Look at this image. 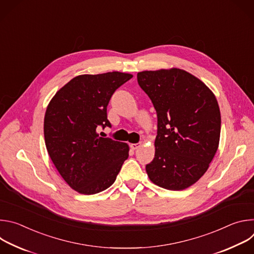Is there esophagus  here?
I'll use <instances>...</instances> for the list:
<instances>
[{
  "instance_id": "esophagus-1",
  "label": "esophagus",
  "mask_w": 254,
  "mask_h": 254,
  "mask_svg": "<svg viewBox=\"0 0 254 254\" xmlns=\"http://www.w3.org/2000/svg\"><path fill=\"white\" fill-rule=\"evenodd\" d=\"M139 146H140V143H130L131 150H136L139 148Z\"/></svg>"
}]
</instances>
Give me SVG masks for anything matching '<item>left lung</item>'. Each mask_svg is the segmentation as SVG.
<instances>
[{"label":"left lung","mask_w":254,"mask_h":254,"mask_svg":"<svg viewBox=\"0 0 254 254\" xmlns=\"http://www.w3.org/2000/svg\"><path fill=\"white\" fill-rule=\"evenodd\" d=\"M136 77L158 117L155 158L146 166L148 176L164 189L184 190L206 173L218 149V102L205 83L182 69L141 71Z\"/></svg>","instance_id":"left-lung-1"}]
</instances>
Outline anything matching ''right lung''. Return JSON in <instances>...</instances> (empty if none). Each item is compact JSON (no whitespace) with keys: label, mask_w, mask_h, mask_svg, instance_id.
Returning <instances> with one entry per match:
<instances>
[{"label":"right lung","mask_w":254,"mask_h":254,"mask_svg":"<svg viewBox=\"0 0 254 254\" xmlns=\"http://www.w3.org/2000/svg\"><path fill=\"white\" fill-rule=\"evenodd\" d=\"M131 74L107 72L71 79L49 102L44 118L48 154L65 182L80 194L111 187L128 158L126 142L102 137L101 127H112L106 107L115 91Z\"/></svg>","instance_id":"right-lung-1"}]
</instances>
